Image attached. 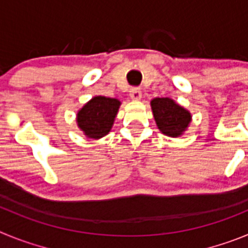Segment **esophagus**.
Segmentation results:
<instances>
[{
    "mask_svg": "<svg viewBox=\"0 0 248 248\" xmlns=\"http://www.w3.org/2000/svg\"><path fill=\"white\" fill-rule=\"evenodd\" d=\"M129 95L133 100H139L141 98V91H140V88H131L129 92Z\"/></svg>",
    "mask_w": 248,
    "mask_h": 248,
    "instance_id": "1",
    "label": "esophagus"
}]
</instances>
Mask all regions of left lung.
<instances>
[{"label": "left lung", "mask_w": 248, "mask_h": 248, "mask_svg": "<svg viewBox=\"0 0 248 248\" xmlns=\"http://www.w3.org/2000/svg\"><path fill=\"white\" fill-rule=\"evenodd\" d=\"M151 109L157 128L169 137H179L191 122V115L186 109L177 105L170 98H155L151 100Z\"/></svg>", "instance_id": "1"}]
</instances>
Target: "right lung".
Segmentation results:
<instances>
[{"label":"right lung","mask_w":248,"mask_h":248,"mask_svg":"<svg viewBox=\"0 0 248 248\" xmlns=\"http://www.w3.org/2000/svg\"><path fill=\"white\" fill-rule=\"evenodd\" d=\"M120 102L114 98L94 97L78 113V126L88 138L99 139L109 133Z\"/></svg>","instance_id":"obj_1"}]
</instances>
